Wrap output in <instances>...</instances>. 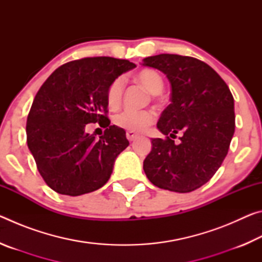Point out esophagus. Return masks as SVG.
<instances>
[{"instance_id":"34e87169","label":"esophagus","mask_w":262,"mask_h":262,"mask_svg":"<svg viewBox=\"0 0 262 262\" xmlns=\"http://www.w3.org/2000/svg\"><path fill=\"white\" fill-rule=\"evenodd\" d=\"M126 136H127V139H128V141L129 142H133V141H135L137 137H139V135L136 134V133H134V132H129L128 130L127 133H126Z\"/></svg>"}]
</instances>
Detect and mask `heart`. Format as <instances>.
<instances>
[{
    "instance_id": "obj_1",
    "label": "heart",
    "mask_w": 262,
    "mask_h": 262,
    "mask_svg": "<svg viewBox=\"0 0 262 262\" xmlns=\"http://www.w3.org/2000/svg\"><path fill=\"white\" fill-rule=\"evenodd\" d=\"M134 78L151 95H158L164 85L162 75L154 69H142L135 75ZM123 89H125V83L120 77L115 78L108 85L106 91V100L111 108H117L121 104ZM155 120H156V113L151 110H125L113 118L115 126L134 133L145 130L152 125Z\"/></svg>"
}]
</instances>
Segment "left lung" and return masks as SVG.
Segmentation results:
<instances>
[{"label":"left lung","mask_w":262,"mask_h":262,"mask_svg":"<svg viewBox=\"0 0 262 262\" xmlns=\"http://www.w3.org/2000/svg\"><path fill=\"white\" fill-rule=\"evenodd\" d=\"M143 66L156 68L171 83V104L157 128L165 139H152L143 162L148 179L159 188L188 193L216 173L234 133L233 97L210 66L192 56L159 54ZM180 134L179 144L172 138Z\"/></svg>","instance_id":"1"}]
</instances>
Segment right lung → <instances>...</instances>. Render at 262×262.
I'll list each match as a JSON object with an SVG mask.
<instances>
[{
	"label": "right lung",
	"instance_id": "add662e5",
	"mask_svg": "<svg viewBox=\"0 0 262 262\" xmlns=\"http://www.w3.org/2000/svg\"><path fill=\"white\" fill-rule=\"evenodd\" d=\"M136 66L110 56L83 57L60 66L39 89L26 121V141L39 173L56 193L77 196L107 183L118 155L129 142L110 125L106 91ZM105 128L96 140L88 123Z\"/></svg>",
	"mask_w": 262,
	"mask_h": 262
}]
</instances>
